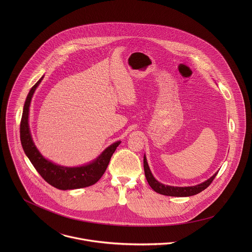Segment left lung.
Wrapping results in <instances>:
<instances>
[{
  "mask_svg": "<svg viewBox=\"0 0 252 252\" xmlns=\"http://www.w3.org/2000/svg\"><path fill=\"white\" fill-rule=\"evenodd\" d=\"M144 169L146 180H147L148 184L150 185V187L155 192H157L159 194H162V195H165V196H173V197H189V196H193V195H196V194L202 192L213 182V180H215V178H216V175L218 173V172H216L212 178H210L209 180H207L206 181L200 183V184H197L195 186L179 187V186L165 185V184H163V183H161V182H159L158 180H156L153 177V175H152V173L149 169V166H148L145 155L144 156Z\"/></svg>",
  "mask_w": 252,
  "mask_h": 252,
  "instance_id": "left-lung-1",
  "label": "left lung"
}]
</instances>
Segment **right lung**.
Wrapping results in <instances>:
<instances>
[{"mask_svg":"<svg viewBox=\"0 0 252 252\" xmlns=\"http://www.w3.org/2000/svg\"><path fill=\"white\" fill-rule=\"evenodd\" d=\"M43 76H41L31 88L24 104L20 122V141L23 150L41 178L55 188L71 190L93 185L106 172L112 154L121 142L117 141L110 144L95 160L79 167L57 165L44 158L34 144L29 127V108L31 100Z\"/></svg>","mask_w":252,"mask_h":252,"instance_id":"obj_1","label":"right lung"}]
</instances>
